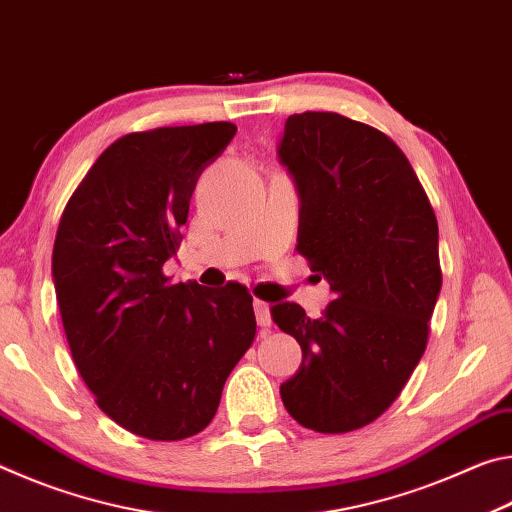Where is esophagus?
<instances>
[{
  "instance_id": "obj_1",
  "label": "esophagus",
  "mask_w": 512,
  "mask_h": 512,
  "mask_svg": "<svg viewBox=\"0 0 512 512\" xmlns=\"http://www.w3.org/2000/svg\"><path fill=\"white\" fill-rule=\"evenodd\" d=\"M255 316H257V325L268 329L273 325L271 320V305H266L262 300H255Z\"/></svg>"
}]
</instances>
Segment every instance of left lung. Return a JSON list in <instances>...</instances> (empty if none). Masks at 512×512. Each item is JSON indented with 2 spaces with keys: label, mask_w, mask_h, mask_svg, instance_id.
<instances>
[{
  "label": "left lung",
  "mask_w": 512,
  "mask_h": 512,
  "mask_svg": "<svg viewBox=\"0 0 512 512\" xmlns=\"http://www.w3.org/2000/svg\"><path fill=\"white\" fill-rule=\"evenodd\" d=\"M277 158L300 196L298 253L334 293L320 318L296 302L271 309L302 348L282 402L307 429H361L395 402L427 348L443 284L436 214L400 146L336 112L291 115Z\"/></svg>",
  "instance_id": "obj_1"
}]
</instances>
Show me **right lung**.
<instances>
[{
	"label": "right lung",
	"instance_id": "1",
	"mask_svg": "<svg viewBox=\"0 0 512 512\" xmlns=\"http://www.w3.org/2000/svg\"><path fill=\"white\" fill-rule=\"evenodd\" d=\"M235 133L230 121H210L119 137L58 225L51 275L69 350L99 409L135 436L203 431L255 339L246 287L171 284L162 273L196 180Z\"/></svg>",
	"mask_w": 512,
	"mask_h": 512
}]
</instances>
